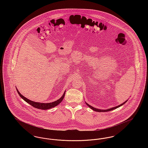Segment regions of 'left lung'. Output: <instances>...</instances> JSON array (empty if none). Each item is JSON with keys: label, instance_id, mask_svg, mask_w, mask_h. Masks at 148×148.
Instances as JSON below:
<instances>
[{"label": "left lung", "instance_id": "obj_1", "mask_svg": "<svg viewBox=\"0 0 148 148\" xmlns=\"http://www.w3.org/2000/svg\"><path fill=\"white\" fill-rule=\"evenodd\" d=\"M127 100H126L125 102H124L123 103H122V104H121L119 106H115V107H113V108H109V109H106V110H101V109H97V108H94V107H92L91 106H90V105H89L88 103H86V104L87 105V106H88L90 108H91L92 110H94V111H95V112H109V111H111V110H114V109H116V108H119L120 106H123V105H124L126 102H127Z\"/></svg>", "mask_w": 148, "mask_h": 148}]
</instances>
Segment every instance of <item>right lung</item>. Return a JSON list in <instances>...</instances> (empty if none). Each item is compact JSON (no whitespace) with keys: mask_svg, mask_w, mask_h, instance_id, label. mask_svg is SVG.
<instances>
[{"mask_svg":"<svg viewBox=\"0 0 148 148\" xmlns=\"http://www.w3.org/2000/svg\"><path fill=\"white\" fill-rule=\"evenodd\" d=\"M16 90L18 92V93L19 94V95H20V97H21V98L23 99L24 100H25L27 103H28L30 105L34 107L35 108L39 109H42V110H47V109H51L53 107H55L56 106H58L59 103H60L65 96V91L64 92L63 95H62V97L57 100L56 101H53L52 103H38V102H35L33 101H32L30 100H29L27 98L24 97L23 95H22L20 93V92L18 91V90L16 89Z\"/></svg>","mask_w":148,"mask_h":148,"instance_id":"1","label":"right lung"}]
</instances>
